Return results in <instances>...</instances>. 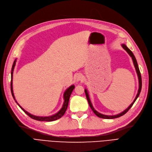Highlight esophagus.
<instances>
[{
	"label": "esophagus",
	"instance_id": "obj_1",
	"mask_svg": "<svg viewBox=\"0 0 152 152\" xmlns=\"http://www.w3.org/2000/svg\"><path fill=\"white\" fill-rule=\"evenodd\" d=\"M82 75H81V74H77L76 75H75V79H76V80L77 81V82H79V81H80V80H82Z\"/></svg>",
	"mask_w": 152,
	"mask_h": 152
}]
</instances>
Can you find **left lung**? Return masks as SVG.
Segmentation results:
<instances>
[{
    "label": "left lung",
    "mask_w": 152,
    "mask_h": 152,
    "mask_svg": "<svg viewBox=\"0 0 152 152\" xmlns=\"http://www.w3.org/2000/svg\"><path fill=\"white\" fill-rule=\"evenodd\" d=\"M122 47L123 48L126 50V52L130 55V56H131L132 57V59L133 61V63H134V67L135 68V70H136V72L137 74V76H138V78H139V90H138V93H137V95H136V97L135 98L134 102L131 104V105H130L127 109L126 110H124V111H122V113L118 114H116V115H104V114H101L99 113H98V111H96L95 109H94V107L91 103V101H90V97H89V95H88V93L87 91V90L86 89H85V95H86V99H87L88 100V104L90 105V107H91V109L92 110V111H93V113H95L98 117L100 118H103V119H115V118H119L121 116H122V115H123L124 114H125L129 110L130 108H131L132 105L134 104V103H135V102L136 101V99H137V98L139 97L140 93V91H141V89H142V77H141V74H140V70H139V66H138V64H137V60L135 59V57L134 55V54L132 53V52L131 51V50H130L126 46V45L124 44H122Z\"/></svg>",
    "instance_id": "1"
}]
</instances>
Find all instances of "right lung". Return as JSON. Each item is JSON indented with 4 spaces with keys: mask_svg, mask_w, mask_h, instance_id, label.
Segmentation results:
<instances>
[{
    "mask_svg": "<svg viewBox=\"0 0 152 152\" xmlns=\"http://www.w3.org/2000/svg\"><path fill=\"white\" fill-rule=\"evenodd\" d=\"M16 61L17 59L15 60V61L13 62V66H12V71H11V83H10V88H11V93H12V96L14 99V100L15 101V102L17 103V104L20 106V107L21 108V110H22L28 115V116H30L31 118L35 119L37 121H56L57 119H59V118H61L62 115L65 114L66 113L67 109V107H68V104H69V98L70 96L71 93L73 91V90L75 88V86L74 85H71L65 91L64 93V104L62 105V107L61 109L60 110V111L59 112H57L56 114L52 115H50V116H46V117H43V116H37V115H34L33 114H31L30 113H29L28 112H27L26 111H25L23 108L20 106V104L17 103V102L15 99V96H14V94H13V85H12V78H13V69L14 67L15 66V64H16Z\"/></svg>",
    "mask_w": 152,
    "mask_h": 152,
    "instance_id": "add662e5",
    "label": "right lung"
}]
</instances>
